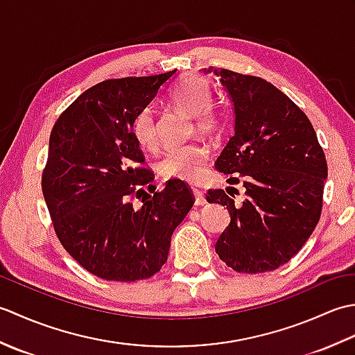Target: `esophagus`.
<instances>
[{
  "instance_id": "esophagus-1",
  "label": "esophagus",
  "mask_w": 355,
  "mask_h": 355,
  "mask_svg": "<svg viewBox=\"0 0 355 355\" xmlns=\"http://www.w3.org/2000/svg\"><path fill=\"white\" fill-rule=\"evenodd\" d=\"M192 192H193V197H195V206H205L206 205V197H205V193H202L200 189H192Z\"/></svg>"
}]
</instances>
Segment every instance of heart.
Returning <instances> with one entry per match:
<instances>
[{"mask_svg": "<svg viewBox=\"0 0 355 355\" xmlns=\"http://www.w3.org/2000/svg\"><path fill=\"white\" fill-rule=\"evenodd\" d=\"M172 107L193 117L198 131L212 134L220 130L221 117L214 111V92L209 82L200 76H186L171 94ZM132 134L137 145L153 149L157 145V123L153 110H141L134 119ZM209 162V148L205 143H189L172 148L157 164L158 172L166 178L193 183L205 175Z\"/></svg>", "mask_w": 355, "mask_h": 355, "instance_id": "1", "label": "heart"}]
</instances>
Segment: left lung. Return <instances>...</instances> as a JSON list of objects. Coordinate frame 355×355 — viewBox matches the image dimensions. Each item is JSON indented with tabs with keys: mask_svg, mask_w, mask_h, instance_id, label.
<instances>
[{
	"mask_svg": "<svg viewBox=\"0 0 355 355\" xmlns=\"http://www.w3.org/2000/svg\"><path fill=\"white\" fill-rule=\"evenodd\" d=\"M205 73L220 78L235 112L233 135L215 168L239 173L245 187L243 202L229 189L206 195L230 215L215 250L239 273H266L288 262L319 223L325 154L304 111L273 84L212 67Z\"/></svg>",
	"mask_w": 355,
	"mask_h": 355,
	"instance_id": "1",
	"label": "left lung"
}]
</instances>
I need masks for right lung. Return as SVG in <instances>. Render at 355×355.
Wrapping results in <instances>:
<instances>
[{
    "label": "right lung",
    "instance_id": "1",
    "mask_svg": "<svg viewBox=\"0 0 355 355\" xmlns=\"http://www.w3.org/2000/svg\"><path fill=\"white\" fill-rule=\"evenodd\" d=\"M175 71L101 82L82 93L53 126L42 193L56 235L89 273L116 282L154 276L171 236L193 206L182 180L140 198L154 173L139 168L135 116L168 88ZM150 186V184H149Z\"/></svg>",
    "mask_w": 355,
    "mask_h": 355
}]
</instances>
